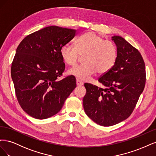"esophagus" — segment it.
<instances>
[{
    "instance_id": "34e87169",
    "label": "esophagus",
    "mask_w": 156,
    "mask_h": 156,
    "mask_svg": "<svg viewBox=\"0 0 156 156\" xmlns=\"http://www.w3.org/2000/svg\"><path fill=\"white\" fill-rule=\"evenodd\" d=\"M76 84H77V86H82V85H83V83L81 81V80H79V79H77L76 80Z\"/></svg>"
}]
</instances>
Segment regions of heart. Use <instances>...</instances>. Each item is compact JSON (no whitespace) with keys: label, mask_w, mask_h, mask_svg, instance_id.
<instances>
[{"label":"heart","mask_w":156,"mask_h":156,"mask_svg":"<svg viewBox=\"0 0 156 156\" xmlns=\"http://www.w3.org/2000/svg\"><path fill=\"white\" fill-rule=\"evenodd\" d=\"M60 53L63 62L68 66L76 64L79 56L84 55L83 64L68 70V74L79 79L86 80L96 72L102 74L108 72L117 59V48L113 42L104 40L96 32H88L75 42V47L64 45Z\"/></svg>","instance_id":"obj_1"}]
</instances>
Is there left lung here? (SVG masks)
<instances>
[{
    "label": "left lung",
    "mask_w": 156,
    "mask_h": 156,
    "mask_svg": "<svg viewBox=\"0 0 156 156\" xmlns=\"http://www.w3.org/2000/svg\"><path fill=\"white\" fill-rule=\"evenodd\" d=\"M111 40L116 46L117 59L98 80L105 88L84 84V110L102 126L119 124L130 116L146 82L145 64L139 51L120 36H112Z\"/></svg>",
    "instance_id": "8db88e82"
}]
</instances>
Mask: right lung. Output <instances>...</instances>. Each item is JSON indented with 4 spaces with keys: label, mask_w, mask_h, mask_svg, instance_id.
<instances>
[{
    "label": "right lung",
    "mask_w": 156,
    "mask_h": 156,
    "mask_svg": "<svg viewBox=\"0 0 156 156\" xmlns=\"http://www.w3.org/2000/svg\"><path fill=\"white\" fill-rule=\"evenodd\" d=\"M77 33L49 26L28 35L17 47L11 76L21 108L34 119H48L58 113L76 87L73 76L58 78L65 69L60 49Z\"/></svg>",
    "instance_id": "right-lung-1"
}]
</instances>
